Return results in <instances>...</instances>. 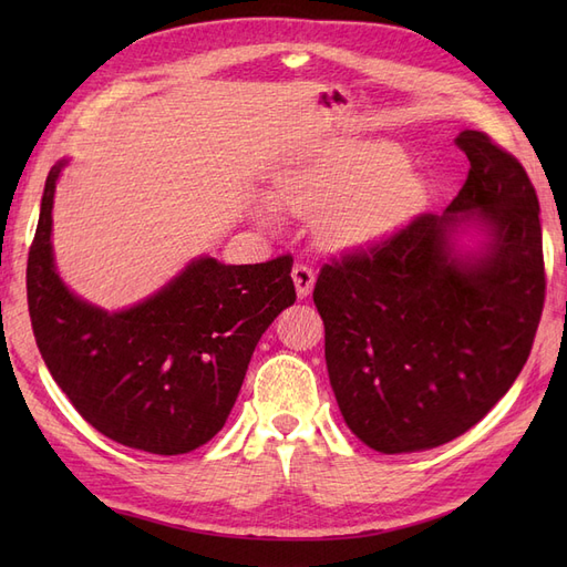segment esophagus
Segmentation results:
<instances>
[{
	"mask_svg": "<svg viewBox=\"0 0 567 567\" xmlns=\"http://www.w3.org/2000/svg\"><path fill=\"white\" fill-rule=\"evenodd\" d=\"M293 284H296V290H298V298H307L312 293L315 288V269L307 265V262H296L293 267Z\"/></svg>",
	"mask_w": 567,
	"mask_h": 567,
	"instance_id": "obj_1",
	"label": "esophagus"
}]
</instances>
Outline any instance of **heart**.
Returning a JSON list of instances; mask_svg holds the SVG:
<instances>
[{
	"label": "heart",
	"instance_id": "b5f03b06",
	"mask_svg": "<svg viewBox=\"0 0 567 567\" xmlns=\"http://www.w3.org/2000/svg\"><path fill=\"white\" fill-rule=\"evenodd\" d=\"M404 163L388 142L338 146L281 177L271 200L296 215H323L321 229L336 244L369 241L421 208L423 184Z\"/></svg>",
	"mask_w": 567,
	"mask_h": 567
}]
</instances>
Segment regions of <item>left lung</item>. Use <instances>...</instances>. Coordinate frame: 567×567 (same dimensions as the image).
Segmentation results:
<instances>
[{"instance_id": "1", "label": "left lung", "mask_w": 567, "mask_h": 567, "mask_svg": "<svg viewBox=\"0 0 567 567\" xmlns=\"http://www.w3.org/2000/svg\"><path fill=\"white\" fill-rule=\"evenodd\" d=\"M454 142L471 169L450 208L333 257L312 293L340 414L383 454L440 447L485 419L523 371L544 310L539 200L525 167L485 132ZM466 220L488 229L483 254L453 252Z\"/></svg>"}]
</instances>
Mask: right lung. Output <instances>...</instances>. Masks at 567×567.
Instances as JSON below:
<instances>
[{"label":"right lung","mask_w":567,"mask_h":567,"mask_svg":"<svg viewBox=\"0 0 567 567\" xmlns=\"http://www.w3.org/2000/svg\"><path fill=\"white\" fill-rule=\"evenodd\" d=\"M44 184L28 252V310L49 373L101 435L148 454H186L225 425L257 340L296 302L293 257L221 265L200 257L156 296L109 315L75 298L51 255Z\"/></svg>","instance_id":"add662e5"}]
</instances>
